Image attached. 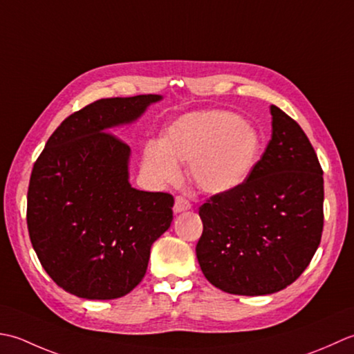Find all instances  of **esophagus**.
Segmentation results:
<instances>
[{
  "label": "esophagus",
  "instance_id": "34e87169",
  "mask_svg": "<svg viewBox=\"0 0 354 354\" xmlns=\"http://www.w3.org/2000/svg\"><path fill=\"white\" fill-rule=\"evenodd\" d=\"M189 209H191L189 200L185 198V197H177V198H176V203H174V212H176V214L189 211Z\"/></svg>",
  "mask_w": 354,
  "mask_h": 354
}]
</instances>
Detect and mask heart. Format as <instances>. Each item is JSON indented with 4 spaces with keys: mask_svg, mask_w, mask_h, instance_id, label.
I'll return each instance as SVG.
<instances>
[{
    "mask_svg": "<svg viewBox=\"0 0 354 354\" xmlns=\"http://www.w3.org/2000/svg\"><path fill=\"white\" fill-rule=\"evenodd\" d=\"M259 156V136L238 114L205 110L172 122L163 142L149 140L143 169L156 183L177 180V162L189 163V176L201 191L225 194L244 183Z\"/></svg>",
    "mask_w": 354,
    "mask_h": 354,
    "instance_id": "b5f03b06",
    "label": "heart"
}]
</instances>
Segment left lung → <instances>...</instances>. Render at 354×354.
<instances>
[{"label": "left lung", "instance_id": "8db88e82", "mask_svg": "<svg viewBox=\"0 0 354 354\" xmlns=\"http://www.w3.org/2000/svg\"><path fill=\"white\" fill-rule=\"evenodd\" d=\"M272 139L249 177L200 207L196 254L223 292L261 297L297 281L318 249L324 178L312 143L290 116L270 106Z\"/></svg>", "mask_w": 354, "mask_h": 354}]
</instances>
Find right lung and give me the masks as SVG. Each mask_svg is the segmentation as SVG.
<instances>
[{
  "mask_svg": "<svg viewBox=\"0 0 354 354\" xmlns=\"http://www.w3.org/2000/svg\"><path fill=\"white\" fill-rule=\"evenodd\" d=\"M160 95L99 99L55 129L35 162L27 227L42 268L85 299L125 297L145 277L174 198L129 185L131 149L111 128L133 124Z\"/></svg>",
  "mask_w": 354,
  "mask_h": 354,
  "instance_id": "1",
  "label": "right lung"
}]
</instances>
